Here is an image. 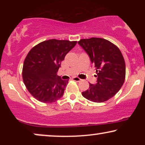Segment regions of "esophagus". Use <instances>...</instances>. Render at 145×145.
I'll list each match as a JSON object with an SVG mask.
<instances>
[{
    "mask_svg": "<svg viewBox=\"0 0 145 145\" xmlns=\"http://www.w3.org/2000/svg\"><path fill=\"white\" fill-rule=\"evenodd\" d=\"M72 80H73L76 81V82H80V81L82 80H81L80 78H79L78 77H74V78H72Z\"/></svg>",
    "mask_w": 145,
    "mask_h": 145,
    "instance_id": "obj_1",
    "label": "esophagus"
}]
</instances>
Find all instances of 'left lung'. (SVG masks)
<instances>
[{
	"mask_svg": "<svg viewBox=\"0 0 145 145\" xmlns=\"http://www.w3.org/2000/svg\"><path fill=\"white\" fill-rule=\"evenodd\" d=\"M78 43L89 56L97 78V83L89 84L82 96L97 103L108 100L119 92L125 78V63L121 52L102 38L82 39Z\"/></svg>",
	"mask_w": 145,
	"mask_h": 145,
	"instance_id": "8db88e82",
	"label": "left lung"
}]
</instances>
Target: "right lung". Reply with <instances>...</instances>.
<instances>
[{
    "label": "right lung",
    "mask_w": 145,
    "mask_h": 145,
    "mask_svg": "<svg viewBox=\"0 0 145 145\" xmlns=\"http://www.w3.org/2000/svg\"><path fill=\"white\" fill-rule=\"evenodd\" d=\"M77 41L49 39L30 50L24 60L22 78L29 92L43 103H52L63 97L68 80L57 76L65 56Z\"/></svg>",
    "instance_id": "add662e5"
}]
</instances>
